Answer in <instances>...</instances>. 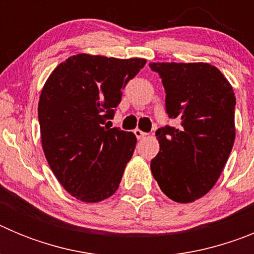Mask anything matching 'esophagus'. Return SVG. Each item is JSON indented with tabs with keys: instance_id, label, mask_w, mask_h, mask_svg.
Returning a JSON list of instances; mask_svg holds the SVG:
<instances>
[{
	"instance_id": "1",
	"label": "esophagus",
	"mask_w": 254,
	"mask_h": 254,
	"mask_svg": "<svg viewBox=\"0 0 254 254\" xmlns=\"http://www.w3.org/2000/svg\"><path fill=\"white\" fill-rule=\"evenodd\" d=\"M133 133H134V136H136V137L138 138V140H141V138H143V137H146V132H142L141 131V129H134L133 131Z\"/></svg>"
}]
</instances>
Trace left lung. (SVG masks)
<instances>
[{"label":"left lung","mask_w":254,"mask_h":254,"mask_svg":"<svg viewBox=\"0 0 254 254\" xmlns=\"http://www.w3.org/2000/svg\"><path fill=\"white\" fill-rule=\"evenodd\" d=\"M149 66L163 81L167 114L181 123L155 133L160 151L150 164L152 176L170 199L193 202L214 187L234 145V91L203 62Z\"/></svg>","instance_id":"1"}]
</instances>
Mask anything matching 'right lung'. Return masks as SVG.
<instances>
[{"label":"right lung","instance_id":"add662e5","mask_svg":"<svg viewBox=\"0 0 254 254\" xmlns=\"http://www.w3.org/2000/svg\"><path fill=\"white\" fill-rule=\"evenodd\" d=\"M145 64L81 53L58 64L44 85L38 104L42 146L56 178L77 199L100 202L120 187L137 140L105 122Z\"/></svg>","mask_w":254,"mask_h":254}]
</instances>
